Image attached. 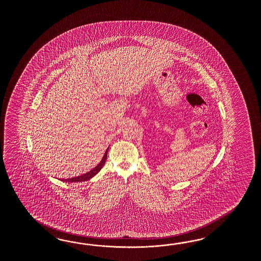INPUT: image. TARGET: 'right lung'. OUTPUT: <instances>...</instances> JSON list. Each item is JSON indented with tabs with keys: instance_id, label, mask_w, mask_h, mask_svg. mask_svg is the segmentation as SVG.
I'll return each mask as SVG.
<instances>
[{
	"instance_id": "obj_1",
	"label": "right lung",
	"mask_w": 261,
	"mask_h": 261,
	"mask_svg": "<svg viewBox=\"0 0 261 261\" xmlns=\"http://www.w3.org/2000/svg\"><path fill=\"white\" fill-rule=\"evenodd\" d=\"M108 149H109V148H107V150L105 152V154H104V156H103L102 160L100 161V163H99L97 166H95V168H93L91 171H89L87 173L82 174V175L77 176V177H73V178H70V179H62V181L66 182H84V181H88V180L92 179V178L95 176V174H97L100 171V169H101L102 166H104L105 161H106V159H107V152H108Z\"/></svg>"
}]
</instances>
